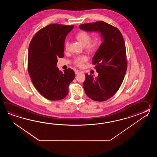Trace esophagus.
Returning a JSON list of instances; mask_svg holds the SVG:
<instances>
[{
	"instance_id": "esophagus-1",
	"label": "esophagus",
	"mask_w": 157,
	"mask_h": 157,
	"mask_svg": "<svg viewBox=\"0 0 157 157\" xmlns=\"http://www.w3.org/2000/svg\"><path fill=\"white\" fill-rule=\"evenodd\" d=\"M75 74L76 75H78V74H82L83 73V72L82 71L78 70H75Z\"/></svg>"
}]
</instances>
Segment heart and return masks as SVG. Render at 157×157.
I'll return each instance as SVG.
<instances>
[{"label": "heart", "mask_w": 157, "mask_h": 157, "mask_svg": "<svg viewBox=\"0 0 157 157\" xmlns=\"http://www.w3.org/2000/svg\"><path fill=\"white\" fill-rule=\"evenodd\" d=\"M76 37L78 41L83 46H85L86 49L90 52H94L99 48L101 44V38L100 36H95L91 40L90 34L85 31H81L77 33ZM69 46V42L68 40L65 41V48L67 49ZM87 58L85 56H81L76 57L75 59V63L78 67H82L83 63L86 62Z\"/></svg>", "instance_id": "obj_1"}]
</instances>
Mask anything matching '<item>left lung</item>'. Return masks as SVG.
<instances>
[{
  "instance_id": "1",
  "label": "left lung",
  "mask_w": 157,
  "mask_h": 157,
  "mask_svg": "<svg viewBox=\"0 0 157 157\" xmlns=\"http://www.w3.org/2000/svg\"><path fill=\"white\" fill-rule=\"evenodd\" d=\"M79 28L89 32H98L103 39V43L93 58L98 76L94 78L91 75H85V92L92 100H108L117 93L127 70L124 37L117 28L103 21L82 24Z\"/></svg>"
}]
</instances>
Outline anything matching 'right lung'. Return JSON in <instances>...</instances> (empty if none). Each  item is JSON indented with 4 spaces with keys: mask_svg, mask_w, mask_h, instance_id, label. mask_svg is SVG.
Masks as SVG:
<instances>
[{
    "mask_svg": "<svg viewBox=\"0 0 157 157\" xmlns=\"http://www.w3.org/2000/svg\"><path fill=\"white\" fill-rule=\"evenodd\" d=\"M74 26L50 24L35 33L28 53V71L36 90L50 100L66 97L68 86L75 74L70 68L61 71L57 67L58 58L64 57V40Z\"/></svg>",
    "mask_w": 157,
    "mask_h": 157,
    "instance_id": "obj_1",
    "label": "right lung"
}]
</instances>
